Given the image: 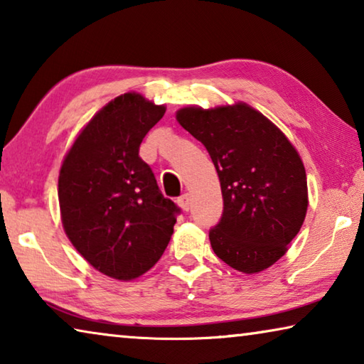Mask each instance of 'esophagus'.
<instances>
[{
    "instance_id": "34e87169",
    "label": "esophagus",
    "mask_w": 364,
    "mask_h": 364,
    "mask_svg": "<svg viewBox=\"0 0 364 364\" xmlns=\"http://www.w3.org/2000/svg\"><path fill=\"white\" fill-rule=\"evenodd\" d=\"M178 205H180L184 212H188L191 208V196L189 194H183L178 197Z\"/></svg>"
}]
</instances>
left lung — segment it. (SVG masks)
<instances>
[{
    "mask_svg": "<svg viewBox=\"0 0 364 364\" xmlns=\"http://www.w3.org/2000/svg\"><path fill=\"white\" fill-rule=\"evenodd\" d=\"M176 120L210 154L223 215L208 237L231 268L258 273L276 263L304 225L308 207L304 162L284 133L244 102L184 107Z\"/></svg>",
    "mask_w": 364,
    "mask_h": 364,
    "instance_id": "left-lung-1",
    "label": "left lung"
}]
</instances>
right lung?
<instances>
[{"instance_id":"obj_1","label":"right lung","mask_w":364,"mask_h":364,"mask_svg":"<svg viewBox=\"0 0 364 364\" xmlns=\"http://www.w3.org/2000/svg\"><path fill=\"white\" fill-rule=\"evenodd\" d=\"M138 93L106 104L88 122L59 171L67 237L91 267L114 279L144 274L167 249L180 208L164 197L139 146L162 119Z\"/></svg>"}]
</instances>
